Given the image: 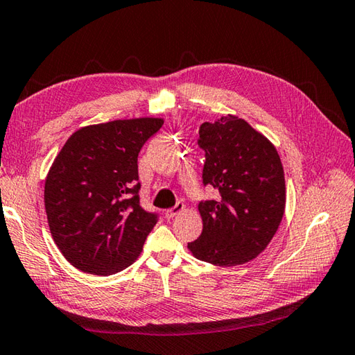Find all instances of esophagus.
Instances as JSON below:
<instances>
[{"label": "esophagus", "mask_w": 355, "mask_h": 355, "mask_svg": "<svg viewBox=\"0 0 355 355\" xmlns=\"http://www.w3.org/2000/svg\"><path fill=\"white\" fill-rule=\"evenodd\" d=\"M184 209H185L184 202H178V204H176L175 207L165 209V218H167V219H173V218H175V216H178L179 213H182Z\"/></svg>", "instance_id": "esophagus-1"}]
</instances>
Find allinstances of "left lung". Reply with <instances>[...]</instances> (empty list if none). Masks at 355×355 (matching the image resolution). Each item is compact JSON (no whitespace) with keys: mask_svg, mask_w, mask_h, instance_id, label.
Returning <instances> with one entry per match:
<instances>
[{"mask_svg":"<svg viewBox=\"0 0 355 355\" xmlns=\"http://www.w3.org/2000/svg\"><path fill=\"white\" fill-rule=\"evenodd\" d=\"M198 146L205 151L202 180L219 196L199 202L204 228L188 250L218 266L247 263L271 242L285 213V175L277 150L233 114L204 122Z\"/></svg>","mask_w":355,"mask_h":355,"instance_id":"obj_1","label":"left lung"}]
</instances>
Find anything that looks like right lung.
<instances>
[{"mask_svg": "<svg viewBox=\"0 0 355 355\" xmlns=\"http://www.w3.org/2000/svg\"><path fill=\"white\" fill-rule=\"evenodd\" d=\"M164 119H118L76 130L49 170L44 205L56 247L89 274L132 265L157 222L139 204L137 155Z\"/></svg>", "mask_w": 355, "mask_h": 355, "instance_id": "1", "label": "right lung"}]
</instances>
